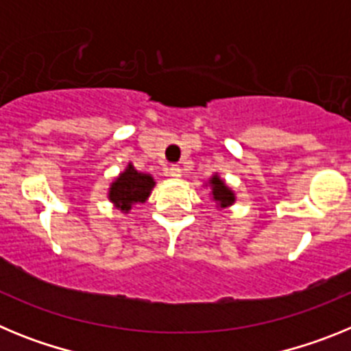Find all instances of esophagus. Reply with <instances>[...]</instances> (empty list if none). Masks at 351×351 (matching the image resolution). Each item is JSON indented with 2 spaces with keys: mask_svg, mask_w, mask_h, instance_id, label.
Instances as JSON below:
<instances>
[{
  "mask_svg": "<svg viewBox=\"0 0 351 351\" xmlns=\"http://www.w3.org/2000/svg\"><path fill=\"white\" fill-rule=\"evenodd\" d=\"M165 173L170 178H181V169L178 165H170L165 169Z\"/></svg>",
  "mask_w": 351,
  "mask_h": 351,
  "instance_id": "1",
  "label": "esophagus"
}]
</instances>
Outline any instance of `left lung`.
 Masks as SVG:
<instances>
[{"instance_id": "left-lung-1", "label": "left lung", "mask_w": 351, "mask_h": 351, "mask_svg": "<svg viewBox=\"0 0 351 351\" xmlns=\"http://www.w3.org/2000/svg\"><path fill=\"white\" fill-rule=\"evenodd\" d=\"M209 186L210 193H213V200L218 204V207L226 209V207H230L235 202V193L225 184V181L219 178L218 173L209 179Z\"/></svg>"}]
</instances>
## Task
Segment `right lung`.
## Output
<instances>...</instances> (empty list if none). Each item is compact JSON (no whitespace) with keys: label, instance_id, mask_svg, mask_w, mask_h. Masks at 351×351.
Here are the masks:
<instances>
[{"label":"right lung","instance_id":"right-lung-1","mask_svg":"<svg viewBox=\"0 0 351 351\" xmlns=\"http://www.w3.org/2000/svg\"><path fill=\"white\" fill-rule=\"evenodd\" d=\"M154 179L151 173H142L128 163L116 181L108 188V200L123 213H130L135 204H144L154 188Z\"/></svg>","mask_w":351,"mask_h":351}]
</instances>
